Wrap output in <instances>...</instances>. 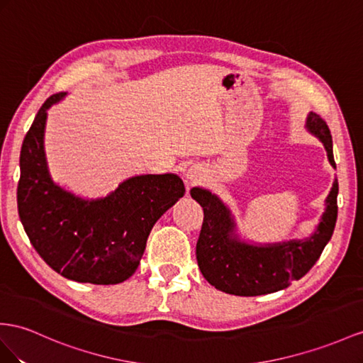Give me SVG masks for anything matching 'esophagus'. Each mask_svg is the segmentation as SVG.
<instances>
[{
	"mask_svg": "<svg viewBox=\"0 0 363 363\" xmlns=\"http://www.w3.org/2000/svg\"><path fill=\"white\" fill-rule=\"evenodd\" d=\"M185 179H187V187H191L193 184H196V182L199 181V176H198V173L194 172L193 169H190V170L187 172V176H185Z\"/></svg>",
	"mask_w": 363,
	"mask_h": 363,
	"instance_id": "1",
	"label": "esophagus"
}]
</instances>
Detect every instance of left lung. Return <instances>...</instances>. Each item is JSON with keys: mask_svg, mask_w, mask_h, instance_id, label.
<instances>
[{"mask_svg": "<svg viewBox=\"0 0 363 363\" xmlns=\"http://www.w3.org/2000/svg\"><path fill=\"white\" fill-rule=\"evenodd\" d=\"M305 128L323 144L331 167L336 169L327 123L310 111ZM337 193L339 184L334 179L325 199V211L308 238L256 244L239 235L235 215L218 194L193 187L191 198L203 210L202 230L196 244L202 276L218 290L235 296L270 294L286 288L291 281H299L318 262L333 236L337 219Z\"/></svg>", "mask_w": 363, "mask_h": 363, "instance_id": "left-lung-1", "label": "left lung"}]
</instances>
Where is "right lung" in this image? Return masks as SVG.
Here are the masks:
<instances>
[{"label": "right lung", "instance_id": "obj_1", "mask_svg": "<svg viewBox=\"0 0 363 363\" xmlns=\"http://www.w3.org/2000/svg\"><path fill=\"white\" fill-rule=\"evenodd\" d=\"M50 96L36 113L20 155L18 213L45 264L77 282L115 285L139 265L156 220L184 196L178 174H136L104 198L87 199L53 181L44 148Z\"/></svg>", "mask_w": 363, "mask_h": 363}]
</instances>
